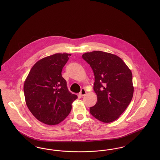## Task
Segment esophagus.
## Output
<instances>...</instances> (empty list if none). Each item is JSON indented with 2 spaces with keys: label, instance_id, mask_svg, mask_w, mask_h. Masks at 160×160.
<instances>
[{
  "label": "esophagus",
  "instance_id": "obj_1",
  "mask_svg": "<svg viewBox=\"0 0 160 160\" xmlns=\"http://www.w3.org/2000/svg\"><path fill=\"white\" fill-rule=\"evenodd\" d=\"M86 90L83 88V89H81V91L80 92V95L81 97H83V96H84V95H86Z\"/></svg>",
  "mask_w": 160,
  "mask_h": 160
}]
</instances>
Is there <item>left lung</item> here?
<instances>
[{
	"instance_id": "8db88e82",
	"label": "left lung",
	"mask_w": 160,
	"mask_h": 160,
	"mask_svg": "<svg viewBox=\"0 0 160 160\" xmlns=\"http://www.w3.org/2000/svg\"><path fill=\"white\" fill-rule=\"evenodd\" d=\"M82 58L90 65L95 76L93 90L97 102L90 107V113L101 122H113L132 98V72L119 57L113 54L94 51L83 54Z\"/></svg>"
}]
</instances>
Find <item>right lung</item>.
I'll list each match as a JSON object with an SVG mask.
<instances>
[{
	"label": "right lung",
	"mask_w": 160,
	"mask_h": 160,
	"mask_svg": "<svg viewBox=\"0 0 160 160\" xmlns=\"http://www.w3.org/2000/svg\"><path fill=\"white\" fill-rule=\"evenodd\" d=\"M70 54L56 53L38 61L24 84L26 105L38 121L47 125L63 121L71 110L76 95L69 92L62 70Z\"/></svg>",
	"instance_id": "obj_1"
}]
</instances>
